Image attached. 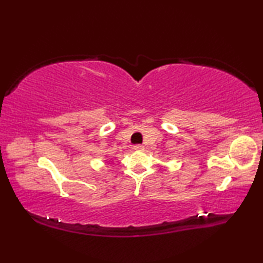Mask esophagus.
<instances>
[{"label":"esophagus","mask_w":263,"mask_h":263,"mask_svg":"<svg viewBox=\"0 0 263 263\" xmlns=\"http://www.w3.org/2000/svg\"><path fill=\"white\" fill-rule=\"evenodd\" d=\"M136 150V152H142V150L144 149L143 146H141V144H137V146H135V148H133Z\"/></svg>","instance_id":"obj_1"}]
</instances>
